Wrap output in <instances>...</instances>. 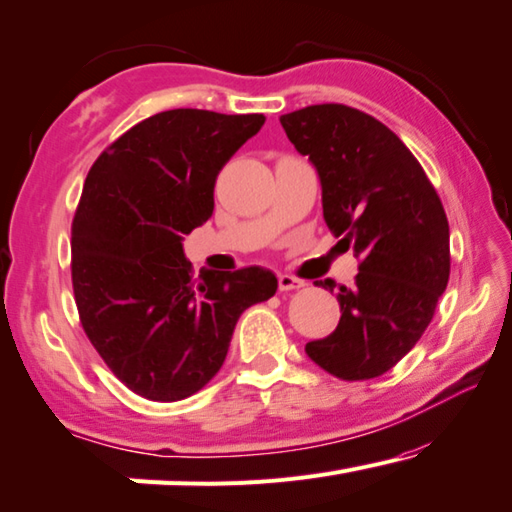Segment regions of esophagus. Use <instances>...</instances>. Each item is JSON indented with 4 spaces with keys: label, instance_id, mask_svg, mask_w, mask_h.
<instances>
[{
    "label": "esophagus",
    "instance_id": "obj_1",
    "mask_svg": "<svg viewBox=\"0 0 512 512\" xmlns=\"http://www.w3.org/2000/svg\"><path fill=\"white\" fill-rule=\"evenodd\" d=\"M278 287H280V291H291V289L305 287V282L294 278V275H289V273H280L278 275Z\"/></svg>",
    "mask_w": 512,
    "mask_h": 512
}]
</instances>
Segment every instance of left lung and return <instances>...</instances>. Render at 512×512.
<instances>
[{
    "label": "left lung",
    "mask_w": 512,
    "mask_h": 512,
    "mask_svg": "<svg viewBox=\"0 0 512 512\" xmlns=\"http://www.w3.org/2000/svg\"><path fill=\"white\" fill-rule=\"evenodd\" d=\"M321 182L323 218L362 257L355 285L339 287L342 319L305 344L342 380L385 373L419 342L449 282V221L424 168L380 120L344 104L280 116ZM335 289V280L316 282Z\"/></svg>",
    "instance_id": "1"
}]
</instances>
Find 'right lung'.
Here are the masks:
<instances>
[{"instance_id": "obj_1", "label": "right lung", "mask_w": 512, "mask_h": 512, "mask_svg": "<svg viewBox=\"0 0 512 512\" xmlns=\"http://www.w3.org/2000/svg\"><path fill=\"white\" fill-rule=\"evenodd\" d=\"M262 113L173 109L145 118L91 168L72 221L81 326L107 367L150 401H182L223 367L232 332L278 278L262 266L191 278L184 234L214 212L221 168Z\"/></svg>"}]
</instances>
